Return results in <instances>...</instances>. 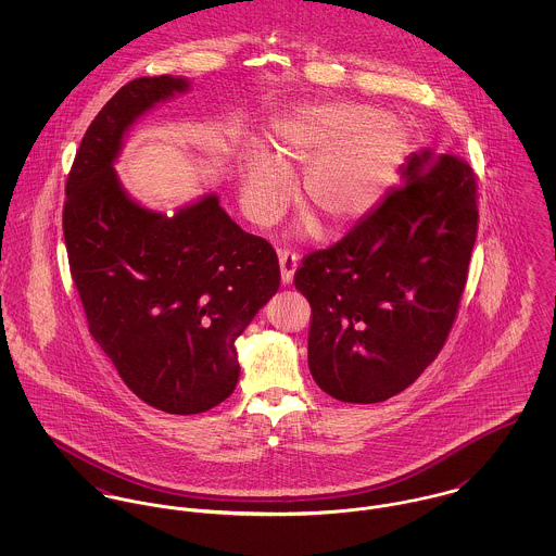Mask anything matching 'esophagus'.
I'll list each match as a JSON object with an SVG mask.
<instances>
[{"label":"esophagus","instance_id":"1","mask_svg":"<svg viewBox=\"0 0 556 556\" xmlns=\"http://www.w3.org/2000/svg\"><path fill=\"white\" fill-rule=\"evenodd\" d=\"M298 261L300 256L291 250H280V278L282 285H291L293 282V274L298 269Z\"/></svg>","mask_w":556,"mask_h":556}]
</instances>
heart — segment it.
<instances>
[{
    "instance_id": "b5f03b06",
    "label": "heart",
    "mask_w": 556,
    "mask_h": 556,
    "mask_svg": "<svg viewBox=\"0 0 556 556\" xmlns=\"http://www.w3.org/2000/svg\"><path fill=\"white\" fill-rule=\"evenodd\" d=\"M351 102L308 106L276 128L274 156L252 146L241 156L243 199L250 216L267 225L291 197L287 166L304 170V199L331 227H346L372 212L390 190L408 148L396 117Z\"/></svg>"
}]
</instances>
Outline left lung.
Returning a JSON list of instances; mask_svg holds the SVG:
<instances>
[{"instance_id":"1","label":"left lung","mask_w":556,"mask_h":556,"mask_svg":"<svg viewBox=\"0 0 556 556\" xmlns=\"http://www.w3.org/2000/svg\"><path fill=\"white\" fill-rule=\"evenodd\" d=\"M477 220L473 168L421 152L377 210L302 258L293 282L313 308L308 366L325 394L383 402L437 359L460 308Z\"/></svg>"}]
</instances>
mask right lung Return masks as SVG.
Masks as SVG:
<instances>
[{"label":"right lung","instance_id":"add662e5","mask_svg":"<svg viewBox=\"0 0 556 556\" xmlns=\"http://www.w3.org/2000/svg\"><path fill=\"white\" fill-rule=\"evenodd\" d=\"M188 80L126 83L93 117L66 181L71 274L89 333L143 402L170 415L233 394L236 340L280 287L269 241L245 233L207 194L173 218L135 203L113 160L128 126Z\"/></svg>","mask_w":556,"mask_h":556}]
</instances>
